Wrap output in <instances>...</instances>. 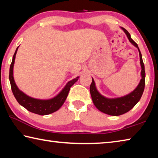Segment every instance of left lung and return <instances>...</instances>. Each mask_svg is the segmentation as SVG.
Masks as SVG:
<instances>
[{
    "label": "left lung",
    "instance_id": "obj_1",
    "mask_svg": "<svg viewBox=\"0 0 158 158\" xmlns=\"http://www.w3.org/2000/svg\"><path fill=\"white\" fill-rule=\"evenodd\" d=\"M124 33L126 34L129 41L131 44H133L135 47L137 48L139 53V59H140V65L141 68V79L136 89L130 93L129 94L123 96L120 98H108L102 95L98 91L97 88H96L95 83L94 79L92 77V83L90 85V93L91 95L93 102L96 106L98 110L103 112L106 114L111 115V116H120L123 114L127 113L130 109H132L134 106L136 105L139 101L140 100L142 95L144 87H145V68H144V64L142 60V56L137 44L131 38L130 34L128 33L127 30L124 28L121 27Z\"/></svg>",
    "mask_w": 158,
    "mask_h": 158
}]
</instances>
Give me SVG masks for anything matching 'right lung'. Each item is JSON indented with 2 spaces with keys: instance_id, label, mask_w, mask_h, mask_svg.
<instances>
[{
  "instance_id": "add662e5",
  "label": "right lung",
  "mask_w": 158,
  "mask_h": 158,
  "mask_svg": "<svg viewBox=\"0 0 158 158\" xmlns=\"http://www.w3.org/2000/svg\"><path fill=\"white\" fill-rule=\"evenodd\" d=\"M19 47L17 48L15 54L13 56L9 74V79L10 84H11V89L16 100H17L20 105L26 108L28 111L32 112V113L41 115V116L52 114L53 112L58 111L62 106L63 103L65 102L70 87L74 83L78 81L79 77H77L71 81H68L65 85V87L52 98L42 100V99L30 97L19 89L15 83L14 76H13V69H14L15 57Z\"/></svg>"
}]
</instances>
